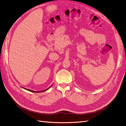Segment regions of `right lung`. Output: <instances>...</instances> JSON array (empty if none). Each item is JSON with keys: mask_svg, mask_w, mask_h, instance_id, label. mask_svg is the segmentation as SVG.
I'll use <instances>...</instances> for the list:
<instances>
[{"mask_svg": "<svg viewBox=\"0 0 126 126\" xmlns=\"http://www.w3.org/2000/svg\"><path fill=\"white\" fill-rule=\"evenodd\" d=\"M52 86V85H51L49 88H47L46 89H45V90H44V91H38V92H36V91H32V90H30V89H27V88H24V87H22L23 88V89H25V90H27V91H29V92H33V93H41V92H45V91H47V90H48L50 88V87Z\"/></svg>", "mask_w": 126, "mask_h": 126, "instance_id": "1", "label": "right lung"}]
</instances>
